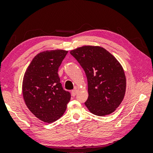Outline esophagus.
Returning <instances> with one entry per match:
<instances>
[{"mask_svg":"<svg viewBox=\"0 0 153 153\" xmlns=\"http://www.w3.org/2000/svg\"><path fill=\"white\" fill-rule=\"evenodd\" d=\"M77 91H77V89H74V90H73V91H72V95L74 96H74L76 95Z\"/></svg>","mask_w":153,"mask_h":153,"instance_id":"1","label":"esophagus"}]
</instances>
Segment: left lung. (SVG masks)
Instances as JSON below:
<instances>
[{
    "mask_svg": "<svg viewBox=\"0 0 153 153\" xmlns=\"http://www.w3.org/2000/svg\"><path fill=\"white\" fill-rule=\"evenodd\" d=\"M84 70L88 97L85 105L92 114L103 116L111 114L122 102L126 90L124 70L116 58L104 48L83 46L72 50Z\"/></svg>",
    "mask_w": 153,
    "mask_h": 153,
    "instance_id": "1",
    "label": "left lung"
}]
</instances>
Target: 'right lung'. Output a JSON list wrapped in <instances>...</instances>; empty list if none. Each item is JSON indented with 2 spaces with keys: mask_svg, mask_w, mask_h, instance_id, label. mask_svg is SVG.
Returning <instances> with one entry per match:
<instances>
[{
  "mask_svg": "<svg viewBox=\"0 0 153 153\" xmlns=\"http://www.w3.org/2000/svg\"><path fill=\"white\" fill-rule=\"evenodd\" d=\"M68 51L52 50L35 56L25 72L23 96L27 107L45 123L57 120L65 111L71 95L63 90L58 70Z\"/></svg>",
  "mask_w": 153,
  "mask_h": 153,
  "instance_id": "1",
  "label": "right lung"
}]
</instances>
